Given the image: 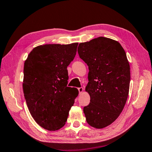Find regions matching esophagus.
<instances>
[{
  "label": "esophagus",
  "mask_w": 152,
  "mask_h": 152,
  "mask_svg": "<svg viewBox=\"0 0 152 152\" xmlns=\"http://www.w3.org/2000/svg\"><path fill=\"white\" fill-rule=\"evenodd\" d=\"M78 90L79 93L80 94V93H82V92H83V91H84V88H82V87H80V88H78Z\"/></svg>",
  "instance_id": "obj_1"
}]
</instances>
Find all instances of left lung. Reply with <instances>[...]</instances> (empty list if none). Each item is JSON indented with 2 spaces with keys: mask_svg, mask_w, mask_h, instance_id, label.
I'll use <instances>...</instances> for the list:
<instances>
[{
  "mask_svg": "<svg viewBox=\"0 0 152 152\" xmlns=\"http://www.w3.org/2000/svg\"><path fill=\"white\" fill-rule=\"evenodd\" d=\"M78 52L89 69L86 120L91 127H106L119 116L128 97L131 77L126 53L119 42L104 37L80 43Z\"/></svg>",
  "mask_w": 152,
  "mask_h": 152,
  "instance_id": "8db88e82",
  "label": "left lung"
}]
</instances>
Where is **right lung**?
Listing matches in <instances>:
<instances>
[{"label":"right lung","mask_w":152,"mask_h":152,"mask_svg":"<svg viewBox=\"0 0 152 152\" xmlns=\"http://www.w3.org/2000/svg\"><path fill=\"white\" fill-rule=\"evenodd\" d=\"M78 43L45 44L33 49L24 64L23 89L33 119L49 131L60 129L78 94L67 86V67L75 57Z\"/></svg>","instance_id":"1"}]
</instances>
